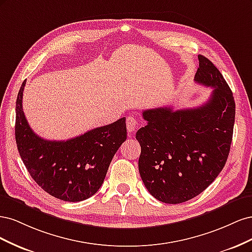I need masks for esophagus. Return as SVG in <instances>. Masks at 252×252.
Here are the masks:
<instances>
[{
    "mask_svg": "<svg viewBox=\"0 0 252 252\" xmlns=\"http://www.w3.org/2000/svg\"><path fill=\"white\" fill-rule=\"evenodd\" d=\"M138 124H139L138 119L134 117H128L126 119V127H127L128 132L132 133L136 129V127H138Z\"/></svg>",
    "mask_w": 252,
    "mask_h": 252,
    "instance_id": "34e87169",
    "label": "esophagus"
}]
</instances>
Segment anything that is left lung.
Masks as SVG:
<instances>
[{"label": "left lung", "mask_w": 252, "mask_h": 252, "mask_svg": "<svg viewBox=\"0 0 252 252\" xmlns=\"http://www.w3.org/2000/svg\"><path fill=\"white\" fill-rule=\"evenodd\" d=\"M194 81L213 88L207 102L191 109L144 110L147 125L135 134L144 185L167 204L184 203L203 192L224 168L230 151L235 118L231 89L204 56H199Z\"/></svg>", "instance_id": "obj_1"}]
</instances>
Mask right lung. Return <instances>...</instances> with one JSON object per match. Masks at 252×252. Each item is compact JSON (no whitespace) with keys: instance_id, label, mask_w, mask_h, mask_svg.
Returning <instances> with one entry per match:
<instances>
[{"instance_id":"obj_1","label":"right lung","mask_w":252,"mask_h":252,"mask_svg":"<svg viewBox=\"0 0 252 252\" xmlns=\"http://www.w3.org/2000/svg\"><path fill=\"white\" fill-rule=\"evenodd\" d=\"M23 82L16 104V141L23 163L50 195L81 202L102 186L113 156L127 138L126 119L97 127L67 141H48L30 128L23 111Z\"/></svg>"}]
</instances>
